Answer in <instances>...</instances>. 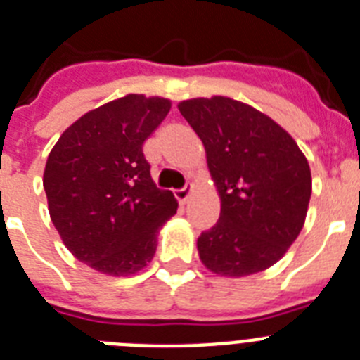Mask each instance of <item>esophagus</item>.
Wrapping results in <instances>:
<instances>
[{"label": "esophagus", "instance_id": "34e87169", "mask_svg": "<svg viewBox=\"0 0 360 360\" xmlns=\"http://www.w3.org/2000/svg\"><path fill=\"white\" fill-rule=\"evenodd\" d=\"M191 191L192 186H183V188H177V191H175V198H177V202H179L181 205H185L188 196H191Z\"/></svg>", "mask_w": 360, "mask_h": 360}]
</instances>
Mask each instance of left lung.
<instances>
[{"label": "left lung", "instance_id": "1", "mask_svg": "<svg viewBox=\"0 0 360 360\" xmlns=\"http://www.w3.org/2000/svg\"><path fill=\"white\" fill-rule=\"evenodd\" d=\"M203 141L220 194V219L198 237L203 265L248 276L278 262L301 233L312 194L307 157L280 124L228 97L179 103Z\"/></svg>", "mask_w": 360, "mask_h": 360}]
</instances>
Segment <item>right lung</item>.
Here are the masks:
<instances>
[{
  "label": "right lung",
  "instance_id": "1",
  "mask_svg": "<svg viewBox=\"0 0 360 360\" xmlns=\"http://www.w3.org/2000/svg\"><path fill=\"white\" fill-rule=\"evenodd\" d=\"M168 98L127 95L87 112L48 155V211L65 246L80 262L112 276L151 262L157 233L177 200L151 179L143 141L168 115Z\"/></svg>",
  "mask_w": 360,
  "mask_h": 360
}]
</instances>
